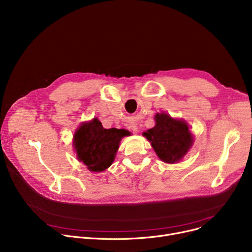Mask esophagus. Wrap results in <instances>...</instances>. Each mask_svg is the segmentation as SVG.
Masks as SVG:
<instances>
[{"instance_id": "1", "label": "esophagus", "mask_w": 252, "mask_h": 252, "mask_svg": "<svg viewBox=\"0 0 252 252\" xmlns=\"http://www.w3.org/2000/svg\"><path fill=\"white\" fill-rule=\"evenodd\" d=\"M129 128H130L132 131H135V132L137 131V126H136L135 124H131V125L129 126Z\"/></svg>"}]
</instances>
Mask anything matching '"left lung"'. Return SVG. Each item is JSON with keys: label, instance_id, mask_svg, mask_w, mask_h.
<instances>
[{"label": "left lung", "instance_id": "1", "mask_svg": "<svg viewBox=\"0 0 252 252\" xmlns=\"http://www.w3.org/2000/svg\"><path fill=\"white\" fill-rule=\"evenodd\" d=\"M155 120V127L143 132V136L151 142L159 159L167 164L178 162L193 144L187 123L166 113H158Z\"/></svg>", "mask_w": 252, "mask_h": 252}]
</instances>
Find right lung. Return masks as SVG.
<instances>
[{"label":"right lung","instance_id":"obj_1","mask_svg":"<svg viewBox=\"0 0 252 252\" xmlns=\"http://www.w3.org/2000/svg\"><path fill=\"white\" fill-rule=\"evenodd\" d=\"M130 135L125 129H105L97 118L82 123L73 136L77 158L92 172H102L115 159L121 139Z\"/></svg>","mask_w":252,"mask_h":252}]
</instances>
